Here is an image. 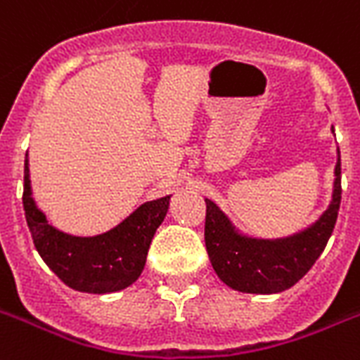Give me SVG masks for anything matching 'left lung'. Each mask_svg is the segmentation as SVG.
I'll return each mask as SVG.
<instances>
[{
	"mask_svg": "<svg viewBox=\"0 0 360 360\" xmlns=\"http://www.w3.org/2000/svg\"><path fill=\"white\" fill-rule=\"evenodd\" d=\"M340 151L335 166L333 200L320 218L296 235L266 240L236 231L216 203L205 200V246L221 281L246 294H277L296 285L326 250L337 224L342 198Z\"/></svg>",
	"mask_w": 360,
	"mask_h": 360,
	"instance_id": "left-lung-1",
	"label": "left lung"
}]
</instances>
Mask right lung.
<instances>
[{"instance_id":"obj_1","label":"right lung","mask_w":360,"mask_h":360,"mask_svg":"<svg viewBox=\"0 0 360 360\" xmlns=\"http://www.w3.org/2000/svg\"><path fill=\"white\" fill-rule=\"evenodd\" d=\"M31 194L29 160L25 155L22 200L34 248L64 285L89 294L124 290L139 279L144 270L151 238L170 207V195L146 201L107 233L74 236L55 229Z\"/></svg>"}]
</instances>
